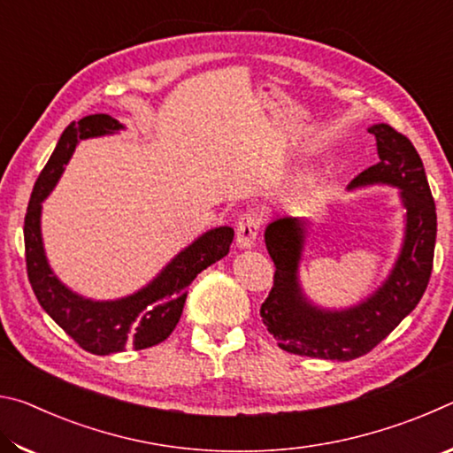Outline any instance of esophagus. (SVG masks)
I'll use <instances>...</instances> for the list:
<instances>
[{"instance_id":"esophagus-1","label":"esophagus","mask_w":453,"mask_h":453,"mask_svg":"<svg viewBox=\"0 0 453 453\" xmlns=\"http://www.w3.org/2000/svg\"><path fill=\"white\" fill-rule=\"evenodd\" d=\"M262 227V213L259 211H245L237 219L235 226V242L237 248H251Z\"/></svg>"}]
</instances>
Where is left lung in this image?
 <instances>
[{
    "mask_svg": "<svg viewBox=\"0 0 453 453\" xmlns=\"http://www.w3.org/2000/svg\"><path fill=\"white\" fill-rule=\"evenodd\" d=\"M380 164L367 167L349 188L389 183L402 189L405 240L392 275L364 303L327 311L302 296L297 265L302 259L305 221L283 216L265 227V245L275 273L262 319L281 349L297 356L349 362L372 351L419 303L434 267L438 216L419 153L408 137L388 124H375Z\"/></svg>",
    "mask_w": 453,
    "mask_h": 453,
    "instance_id": "8db88e82",
    "label": "left lung"
}]
</instances>
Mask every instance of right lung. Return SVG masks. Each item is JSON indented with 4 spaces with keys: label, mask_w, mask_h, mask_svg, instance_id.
Returning a JSON list of instances; mask_svg holds the SVG:
<instances>
[{
    "label": "right lung",
    "mask_w": 453,
    "mask_h": 453,
    "mask_svg": "<svg viewBox=\"0 0 453 453\" xmlns=\"http://www.w3.org/2000/svg\"><path fill=\"white\" fill-rule=\"evenodd\" d=\"M119 127V121L107 113L72 121L35 181L24 221L27 278L37 302L80 348L96 356H110L126 348L145 349L167 340L181 318L188 286L199 272L227 256L234 240L232 227L211 229L180 251L148 288L124 300L91 302L67 289L53 275L43 254L42 202L56 186L80 140L113 134Z\"/></svg>",
    "instance_id": "1"
}]
</instances>
